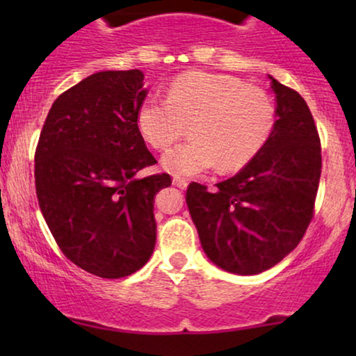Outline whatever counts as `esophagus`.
<instances>
[{"label": "esophagus", "instance_id": "obj_1", "mask_svg": "<svg viewBox=\"0 0 356 356\" xmlns=\"http://www.w3.org/2000/svg\"><path fill=\"white\" fill-rule=\"evenodd\" d=\"M172 184L175 187H179V189H186V187L189 186V182H187L186 179H181V177H174Z\"/></svg>", "mask_w": 356, "mask_h": 356}]
</instances>
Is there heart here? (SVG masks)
I'll return each mask as SVG.
<instances>
[{"label":"heart","mask_w":356,"mask_h":356,"mask_svg":"<svg viewBox=\"0 0 356 356\" xmlns=\"http://www.w3.org/2000/svg\"><path fill=\"white\" fill-rule=\"evenodd\" d=\"M189 127L191 140L164 155L175 177H192L218 164L222 172L244 167L263 149L275 127V104L263 88L234 76L187 72L175 76L165 100L138 107L137 129L155 150H167Z\"/></svg>","instance_id":"heart-1"}]
</instances>
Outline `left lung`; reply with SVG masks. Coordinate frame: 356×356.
I'll return each mask as SVG.
<instances>
[{
  "label": "left lung",
  "mask_w": 356,
  "mask_h": 356,
  "mask_svg": "<svg viewBox=\"0 0 356 356\" xmlns=\"http://www.w3.org/2000/svg\"><path fill=\"white\" fill-rule=\"evenodd\" d=\"M271 79L276 122L263 149L234 177L192 182L186 202L207 257L224 271L257 275L303 239L321 175V144L300 93Z\"/></svg>",
  "instance_id": "obj_1"
}]
</instances>
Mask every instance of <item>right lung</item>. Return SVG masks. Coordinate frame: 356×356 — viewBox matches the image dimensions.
Here are the masks:
<instances>
[{"label": "right lung", "instance_id": "1", "mask_svg": "<svg viewBox=\"0 0 356 356\" xmlns=\"http://www.w3.org/2000/svg\"><path fill=\"white\" fill-rule=\"evenodd\" d=\"M145 97L140 70L93 73L53 102L36 145V195L53 238L73 264L107 280L152 256L154 197L172 182L138 175L157 164L137 129Z\"/></svg>", "mask_w": 356, "mask_h": 356}]
</instances>
